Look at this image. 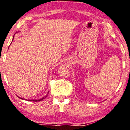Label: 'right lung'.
I'll return each mask as SVG.
<instances>
[{"label": "right lung", "mask_w": 130, "mask_h": 130, "mask_svg": "<svg viewBox=\"0 0 130 130\" xmlns=\"http://www.w3.org/2000/svg\"><path fill=\"white\" fill-rule=\"evenodd\" d=\"M13 38H14V36H13ZM48 94H49V92H47V94H46L45 95V96L44 97H43V98H41V99H37V100H27V101H35V102H38V101H42V100H43L44 99H45V98H46L47 96V95H48ZM18 98H20V99H23V98H20V97H18Z\"/></svg>", "instance_id": "1"}]
</instances>
